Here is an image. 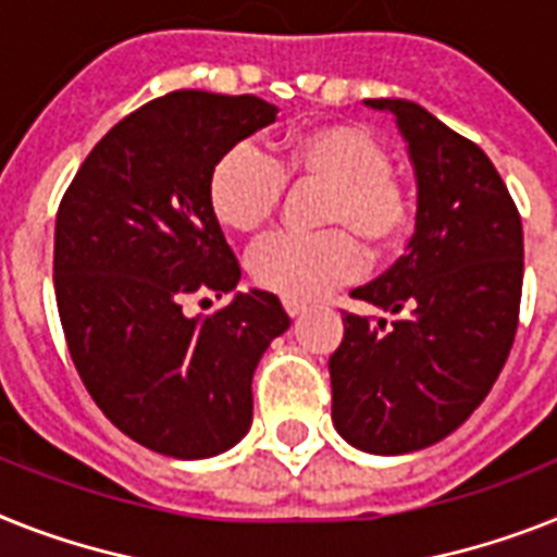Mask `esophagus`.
<instances>
[{
    "label": "esophagus",
    "instance_id": "obj_1",
    "mask_svg": "<svg viewBox=\"0 0 557 557\" xmlns=\"http://www.w3.org/2000/svg\"><path fill=\"white\" fill-rule=\"evenodd\" d=\"M307 307L301 305V301H289V298H284V312H287L289 319H298L301 312H305Z\"/></svg>",
    "mask_w": 557,
    "mask_h": 557
}]
</instances>
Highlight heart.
<instances>
[{
  "mask_svg": "<svg viewBox=\"0 0 557 557\" xmlns=\"http://www.w3.org/2000/svg\"><path fill=\"white\" fill-rule=\"evenodd\" d=\"M296 185H327L319 201L324 230H278L250 250L252 282L289 301H315L364 270V250L389 247L412 227V196L393 170L389 150L356 124L298 133L282 162L256 141L227 147L207 176L210 213L227 230L268 224Z\"/></svg>",
  "mask_w": 557,
  "mask_h": 557,
  "instance_id": "1",
  "label": "heart"
}]
</instances>
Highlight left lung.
<instances>
[{
  "label": "left lung",
  "mask_w": 557,
  "mask_h": 557,
  "mask_svg": "<svg viewBox=\"0 0 557 557\" xmlns=\"http://www.w3.org/2000/svg\"><path fill=\"white\" fill-rule=\"evenodd\" d=\"M393 110L418 176L410 250L350 296L395 321L344 310L330 356L335 430L352 447L401 455L447 438L493 389L516 342L523 230L495 164L475 141L407 99Z\"/></svg>",
  "instance_id": "8db88e82"
}]
</instances>
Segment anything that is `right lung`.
<instances>
[{
    "label": "right lung",
    "instance_id": "1",
    "mask_svg": "<svg viewBox=\"0 0 557 557\" xmlns=\"http://www.w3.org/2000/svg\"><path fill=\"white\" fill-rule=\"evenodd\" d=\"M273 119L250 94L159 96L104 133L59 201L53 287L76 372L124 435L170 458H210L247 433L252 372L289 327L261 289L182 310L238 284L207 176Z\"/></svg>",
    "mask_w": 557,
    "mask_h": 557
}]
</instances>
